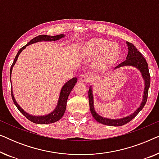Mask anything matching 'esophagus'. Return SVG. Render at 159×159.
<instances>
[{
    "label": "esophagus",
    "instance_id": "34e87169",
    "mask_svg": "<svg viewBox=\"0 0 159 159\" xmlns=\"http://www.w3.org/2000/svg\"><path fill=\"white\" fill-rule=\"evenodd\" d=\"M90 80L91 77L88 75H87V74H83V75H82L81 77H80V80H81V82H88L90 81Z\"/></svg>",
    "mask_w": 159,
    "mask_h": 159
}]
</instances>
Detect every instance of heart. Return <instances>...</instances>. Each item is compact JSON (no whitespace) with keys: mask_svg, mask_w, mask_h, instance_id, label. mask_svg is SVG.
<instances>
[{"mask_svg":"<svg viewBox=\"0 0 159 159\" xmlns=\"http://www.w3.org/2000/svg\"><path fill=\"white\" fill-rule=\"evenodd\" d=\"M84 53L89 58H98V66H106L116 61L119 57V48L115 43L102 39H93L86 43Z\"/></svg>","mask_w":159,"mask_h":159,"instance_id":"1","label":"heart"}]
</instances>
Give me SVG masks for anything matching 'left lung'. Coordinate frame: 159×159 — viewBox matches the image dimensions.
Wrapping results in <instances>:
<instances>
[{"label":"left lung","instance_id":"obj_1","mask_svg":"<svg viewBox=\"0 0 159 159\" xmlns=\"http://www.w3.org/2000/svg\"><path fill=\"white\" fill-rule=\"evenodd\" d=\"M127 45L128 46V54L126 58L125 61L121 62L120 64L115 67L114 69H116L120 67L123 66H132L136 68L138 70L140 71L141 75L144 80L145 82V88L144 93L143 95V101L141 102L140 105L137 108V110L133 114L129 115V116L123 117L121 119H108L106 117L101 116L98 113L95 111L94 108V101H93V89L92 86L90 87L88 91V98H89V104H90V109L92 114L93 116L96 120L98 122L103 124L105 125L108 126H114V127H119V126H122L124 125L129 122L132 119H133L138 113L143 109L145 103H146L148 95V89L151 84V77H150L148 65L146 62L145 58L143 57L140 52L138 51L135 46L132 43L127 42Z\"/></svg>","mask_w":159,"mask_h":159}]
</instances>
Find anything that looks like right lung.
Wrapping results in <instances>:
<instances>
[{
    "instance_id": "right-lung-1",
    "label": "right lung",
    "mask_w": 159,
    "mask_h": 159,
    "mask_svg": "<svg viewBox=\"0 0 159 159\" xmlns=\"http://www.w3.org/2000/svg\"><path fill=\"white\" fill-rule=\"evenodd\" d=\"M64 37H65V35L63 34H58V35H56V36H50V35H46V34H42V35L37 36L35 38L32 39V40H30L27 45H25V46L21 48L19 51L18 53H17L16 57L14 58V62H13L11 67V69H10V79H11V77L12 69L13 67H14V64H16L17 58L19 57V55L21 53V52L26 47L31 44H33V43L42 42V41L58 40H60V39L64 38ZM77 78L73 77L72 79L69 80L68 82H66V83L64 84V86L62 87L61 90L59 98H58V103L57 105H56V108L51 113H50L49 114L43 115V116H33V115H30V114H28L27 112L25 111V110L21 108V106L17 103L16 100H15L14 94H13L12 88H11V97H12L13 101H14L15 106H16L17 108H18V110L26 117V118L29 119L30 121H32V122L35 123V124H39V125H45V124L53 123L61 119V118H62L63 115L64 114L65 111H66V108L67 99H68L69 95L70 94L71 91L72 90L74 87H75V84L77 83ZM11 85L12 87L11 82Z\"/></svg>"
}]
</instances>
